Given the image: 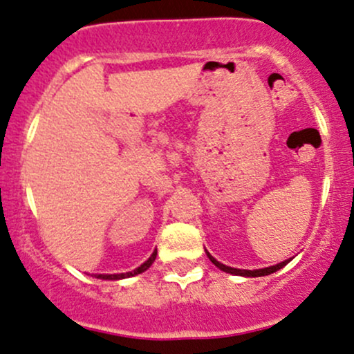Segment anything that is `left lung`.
Returning a JSON list of instances; mask_svg holds the SVG:
<instances>
[{"label": "left lung", "instance_id": "left-lung-1", "mask_svg": "<svg viewBox=\"0 0 354 354\" xmlns=\"http://www.w3.org/2000/svg\"><path fill=\"white\" fill-rule=\"evenodd\" d=\"M207 257H209V260H211L212 263L216 265V267L221 268L223 272L231 273V275H241V277H263V275H270V273L277 272V270H280L282 267H285V265H287L288 261H290V260H285V261H282V263H279V265H273V267L260 268V270H239V268H231V267H226V265L219 263V261L216 260V258H212L209 253H207Z\"/></svg>", "mask_w": 354, "mask_h": 354}]
</instances>
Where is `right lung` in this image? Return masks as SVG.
<instances>
[{"label":"right lung","mask_w":354,"mask_h":354,"mask_svg":"<svg viewBox=\"0 0 354 354\" xmlns=\"http://www.w3.org/2000/svg\"><path fill=\"white\" fill-rule=\"evenodd\" d=\"M155 258H157V250H155L153 253H151V257L148 258L143 265H140L138 268L133 270V272H128V273H115V275H94L96 279H102V280H120V279H128V277H133V275H138V273L145 272L147 268H150V265L153 263Z\"/></svg>","instance_id":"obj_1"}]
</instances>
